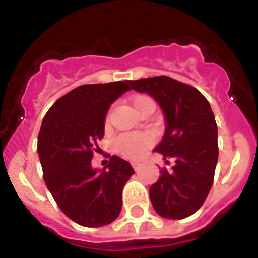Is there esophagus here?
<instances>
[{"label":"esophagus","instance_id":"obj_1","mask_svg":"<svg viewBox=\"0 0 258 258\" xmlns=\"http://www.w3.org/2000/svg\"><path fill=\"white\" fill-rule=\"evenodd\" d=\"M141 165H142V164H141V163H137V161H133V163H132V166H133V168H134V170H138V169H140Z\"/></svg>","mask_w":258,"mask_h":258}]
</instances>
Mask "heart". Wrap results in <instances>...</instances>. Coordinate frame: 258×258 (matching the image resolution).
<instances>
[{
  "label": "heart",
  "mask_w": 258,
  "mask_h": 258,
  "mask_svg": "<svg viewBox=\"0 0 258 258\" xmlns=\"http://www.w3.org/2000/svg\"><path fill=\"white\" fill-rule=\"evenodd\" d=\"M147 102H152V99H150L149 97H145V95L134 98L133 106L136 111H138ZM152 142H154L152 136L150 133H146V132L125 133L117 137V140L115 141V149L122 156L132 159V160H137L145 155V152L152 145Z\"/></svg>",
  "instance_id": "1"
}]
</instances>
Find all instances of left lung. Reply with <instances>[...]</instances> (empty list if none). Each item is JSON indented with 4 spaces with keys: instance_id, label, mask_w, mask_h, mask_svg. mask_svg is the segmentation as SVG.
<instances>
[{
    "instance_id": "left-lung-1",
    "label": "left lung",
    "mask_w": 258,
    "mask_h": 258,
    "mask_svg": "<svg viewBox=\"0 0 258 258\" xmlns=\"http://www.w3.org/2000/svg\"><path fill=\"white\" fill-rule=\"evenodd\" d=\"M161 107L165 132L155 151L173 159L172 170H160L150 187V199L159 216L182 220L194 214L208 197L218 160L217 124L206 97L190 85L168 76L129 81Z\"/></svg>"
}]
</instances>
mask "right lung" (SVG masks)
I'll list each match as a JSON object with an SVG mask.
<instances>
[{"mask_svg":"<svg viewBox=\"0 0 258 258\" xmlns=\"http://www.w3.org/2000/svg\"><path fill=\"white\" fill-rule=\"evenodd\" d=\"M129 81L81 85L59 98L41 124L37 151L44 179L60 211L85 227L115 221L122 188L134 169L112 156L103 169L92 166L93 150L104 134L109 107L131 90Z\"/></svg>","mask_w":258,"mask_h":258,"instance_id":"obj_1","label":"right lung"}]
</instances>
